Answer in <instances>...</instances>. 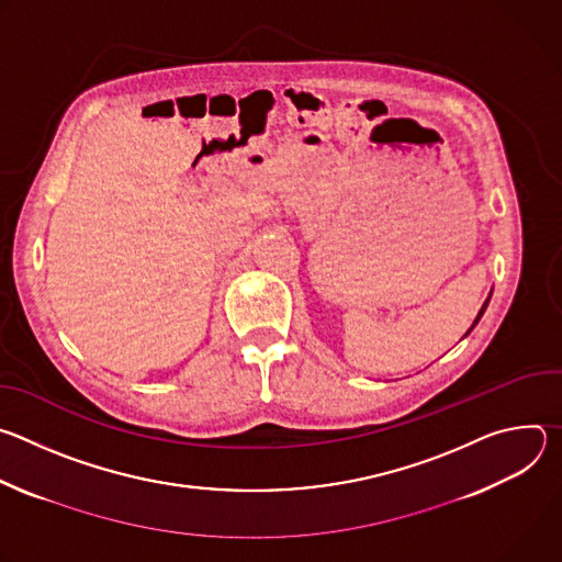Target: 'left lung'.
<instances>
[{
    "label": "left lung",
    "instance_id": "obj_1",
    "mask_svg": "<svg viewBox=\"0 0 562 562\" xmlns=\"http://www.w3.org/2000/svg\"><path fill=\"white\" fill-rule=\"evenodd\" d=\"M490 300H492V293H490V297H487V300H485V304H483V308H480V311H477V315H475V319H473V325H471V329H473V327H475V325H477V323H480V317H483V313H485V308H487V304H490ZM471 329H469V331H467V334H464V336H469V334H471Z\"/></svg>",
    "mask_w": 562,
    "mask_h": 562
}]
</instances>
